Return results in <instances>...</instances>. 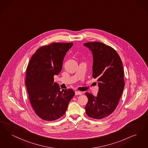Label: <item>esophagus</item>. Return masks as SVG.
Segmentation results:
<instances>
[{"instance_id": "obj_1", "label": "esophagus", "mask_w": 148, "mask_h": 148, "mask_svg": "<svg viewBox=\"0 0 148 148\" xmlns=\"http://www.w3.org/2000/svg\"><path fill=\"white\" fill-rule=\"evenodd\" d=\"M75 95H80L82 94V93L81 92L78 91H76L75 92Z\"/></svg>"}]
</instances>
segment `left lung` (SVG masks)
Wrapping results in <instances>:
<instances>
[{
  "instance_id": "8db88e82",
  "label": "left lung",
  "mask_w": 148,
  "mask_h": 148,
  "mask_svg": "<svg viewBox=\"0 0 148 148\" xmlns=\"http://www.w3.org/2000/svg\"><path fill=\"white\" fill-rule=\"evenodd\" d=\"M84 45L93 56L92 77L98 82L99 92L93 96L85 92L88 102L85 107L91 118L102 119L111 114L118 105L124 88V71L121 59L113 48L99 42Z\"/></svg>"
}]
</instances>
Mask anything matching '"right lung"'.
<instances>
[{
	"mask_svg": "<svg viewBox=\"0 0 148 148\" xmlns=\"http://www.w3.org/2000/svg\"><path fill=\"white\" fill-rule=\"evenodd\" d=\"M73 43L54 42L39 48L28 64L25 84L31 105L42 119L52 121L62 117L75 95L71 89L60 90L54 76L61 71L63 61Z\"/></svg>",
	"mask_w": 148,
	"mask_h": 148,
	"instance_id": "add662e5",
	"label": "right lung"
}]
</instances>
